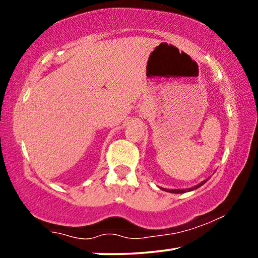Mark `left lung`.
Returning <instances> with one entry per match:
<instances>
[{"instance_id":"8db88e82","label":"left lung","mask_w":258,"mask_h":258,"mask_svg":"<svg viewBox=\"0 0 258 258\" xmlns=\"http://www.w3.org/2000/svg\"><path fill=\"white\" fill-rule=\"evenodd\" d=\"M208 180V179H206V180H204L203 182H200L199 185H197V186H194V187H192V188H187V189H165V188H163L164 191H166V192H170V193H185V192H188V191H192V189H197L198 187H200L201 185H204L205 182H206Z\"/></svg>"}]
</instances>
